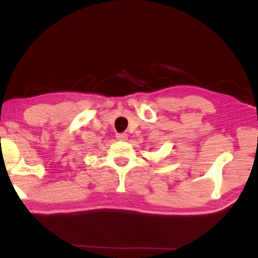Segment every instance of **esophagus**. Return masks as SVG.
Listing matches in <instances>:
<instances>
[{
    "label": "esophagus",
    "instance_id": "1",
    "mask_svg": "<svg viewBox=\"0 0 258 258\" xmlns=\"http://www.w3.org/2000/svg\"><path fill=\"white\" fill-rule=\"evenodd\" d=\"M116 139H117L118 141H126L128 140V135H126L125 133H119L116 135Z\"/></svg>",
    "mask_w": 258,
    "mask_h": 258
}]
</instances>
